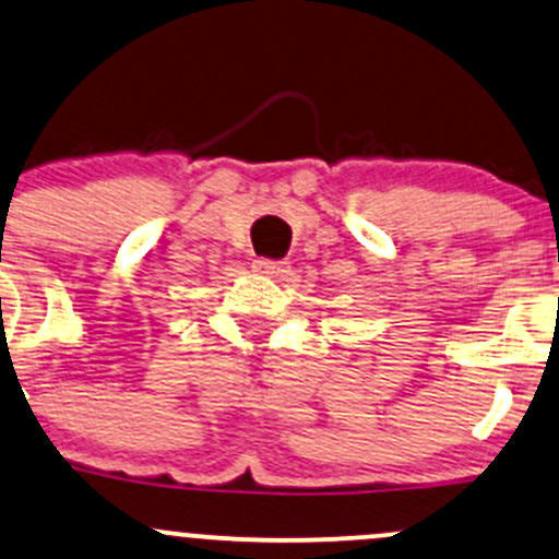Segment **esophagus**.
<instances>
[{"mask_svg":"<svg viewBox=\"0 0 559 559\" xmlns=\"http://www.w3.org/2000/svg\"><path fill=\"white\" fill-rule=\"evenodd\" d=\"M257 273L267 275V278H284L289 273L292 265L286 260H254Z\"/></svg>","mask_w":559,"mask_h":559,"instance_id":"obj_1","label":"esophagus"}]
</instances>
